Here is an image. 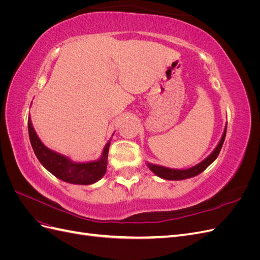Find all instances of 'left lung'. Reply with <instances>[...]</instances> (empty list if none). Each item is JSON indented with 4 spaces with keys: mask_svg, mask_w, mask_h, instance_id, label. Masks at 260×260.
Returning a JSON list of instances; mask_svg holds the SVG:
<instances>
[{
    "mask_svg": "<svg viewBox=\"0 0 260 260\" xmlns=\"http://www.w3.org/2000/svg\"><path fill=\"white\" fill-rule=\"evenodd\" d=\"M225 132H226V124L224 127V131L222 133L221 139H220V141L218 142L214 151H212L210 153V155H208L205 159H203L201 162L196 164L195 166H192V167L186 168V169H175V168H168L165 166H160V165H155V164L147 161L146 162L147 167L157 177H159L165 180L179 181V180H185V179H190V178L198 176L201 174V172L205 170L211 162H214V160L218 157V155L220 153V149H221L222 144L224 142Z\"/></svg>",
    "mask_w": 260,
    "mask_h": 260,
    "instance_id": "left-lung-1",
    "label": "left lung"
}]
</instances>
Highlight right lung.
<instances>
[{"label":"right lung","instance_id":"1","mask_svg":"<svg viewBox=\"0 0 260 260\" xmlns=\"http://www.w3.org/2000/svg\"><path fill=\"white\" fill-rule=\"evenodd\" d=\"M28 131L30 143L37 158L46 170L59 180L72 184L89 185L98 182L106 174L107 155L112 139L104 146L99 159L77 162L68 156L55 152L44 145L37 135L31 117H28Z\"/></svg>","mask_w":260,"mask_h":260}]
</instances>
